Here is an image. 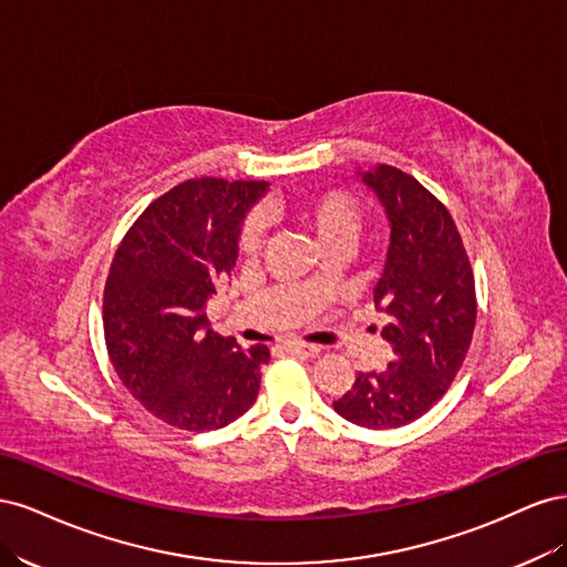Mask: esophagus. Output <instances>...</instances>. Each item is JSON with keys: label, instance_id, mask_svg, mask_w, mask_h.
Returning a JSON list of instances; mask_svg holds the SVG:
<instances>
[{"label": "esophagus", "instance_id": "obj_1", "mask_svg": "<svg viewBox=\"0 0 567 567\" xmlns=\"http://www.w3.org/2000/svg\"><path fill=\"white\" fill-rule=\"evenodd\" d=\"M290 354L296 357H302V359H310V357H317L321 352V348L317 346H310V342H286L284 346Z\"/></svg>", "mask_w": 567, "mask_h": 567}]
</instances>
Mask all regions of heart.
I'll list each match as a JSON object with an SVG mask.
<instances>
[{
  "mask_svg": "<svg viewBox=\"0 0 567 567\" xmlns=\"http://www.w3.org/2000/svg\"><path fill=\"white\" fill-rule=\"evenodd\" d=\"M288 215L312 231L323 248H346L362 229L364 213L359 200L340 188L307 192L288 203ZM265 225L257 215H250L238 236L244 252H255L262 244Z\"/></svg>",
  "mask_w": 567,
  "mask_h": 567,
  "instance_id": "1",
  "label": "heart"
}]
</instances>
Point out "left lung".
Here are the masks:
<instances>
[{"mask_svg": "<svg viewBox=\"0 0 567 567\" xmlns=\"http://www.w3.org/2000/svg\"><path fill=\"white\" fill-rule=\"evenodd\" d=\"M357 175L390 225L373 302L388 317L381 336L394 359L383 371H359L333 409L383 431L421 419L452 385L475 329V281L450 210L423 184L392 165Z\"/></svg>", "mask_w": 567, "mask_h": 567, "instance_id": "obj_1", "label": "left lung"}]
</instances>
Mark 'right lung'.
<instances>
[{
	"label": "right lung",
	"mask_w": 567,
	"mask_h": 567,
	"mask_svg": "<svg viewBox=\"0 0 567 567\" xmlns=\"http://www.w3.org/2000/svg\"><path fill=\"white\" fill-rule=\"evenodd\" d=\"M267 182L188 179L153 200L120 244L104 290L117 379L153 416L205 433L252 406L267 346L244 350L210 329L208 298L238 257L246 213Z\"/></svg>",
	"instance_id": "1"
}]
</instances>
